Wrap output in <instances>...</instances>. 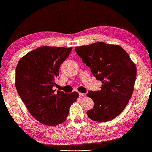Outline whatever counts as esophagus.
Masks as SVG:
<instances>
[{"label": "esophagus", "mask_w": 152, "mask_h": 152, "mask_svg": "<svg viewBox=\"0 0 152 152\" xmlns=\"http://www.w3.org/2000/svg\"><path fill=\"white\" fill-rule=\"evenodd\" d=\"M79 95H80V97H84L86 96V95L85 94V93H79Z\"/></svg>", "instance_id": "obj_1"}]
</instances>
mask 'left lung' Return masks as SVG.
Instances as JSON below:
<instances>
[{"mask_svg":"<svg viewBox=\"0 0 152 152\" xmlns=\"http://www.w3.org/2000/svg\"><path fill=\"white\" fill-rule=\"evenodd\" d=\"M75 52L102 82L101 90L88 91L94 107L86 112L90 119L104 122L122 113L132 97L136 67L124 50L118 45L97 42L76 47Z\"/></svg>","mask_w":152,"mask_h":152,"instance_id":"obj_1","label":"left lung"}]
</instances>
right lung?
I'll return each instance as SVG.
<instances>
[{
	"label": "right lung",
	"mask_w": 152,
	"mask_h": 152,
	"mask_svg": "<svg viewBox=\"0 0 152 152\" xmlns=\"http://www.w3.org/2000/svg\"><path fill=\"white\" fill-rule=\"evenodd\" d=\"M72 48L42 46L23 57L16 68L18 94L33 117L41 123L56 126L65 121L78 93L54 90L61 64Z\"/></svg>",
	"instance_id": "add662e5"
}]
</instances>
